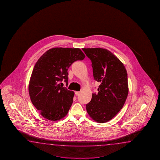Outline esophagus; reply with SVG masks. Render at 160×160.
<instances>
[{
  "label": "esophagus",
  "instance_id": "obj_1",
  "mask_svg": "<svg viewBox=\"0 0 160 160\" xmlns=\"http://www.w3.org/2000/svg\"><path fill=\"white\" fill-rule=\"evenodd\" d=\"M80 94V92H75V94L76 95H78Z\"/></svg>",
  "mask_w": 160,
  "mask_h": 160
}]
</instances>
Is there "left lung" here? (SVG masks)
Listing matches in <instances>:
<instances>
[{
	"instance_id": "left-lung-1",
	"label": "left lung",
	"mask_w": 160,
	"mask_h": 160,
	"mask_svg": "<svg viewBox=\"0 0 160 160\" xmlns=\"http://www.w3.org/2000/svg\"><path fill=\"white\" fill-rule=\"evenodd\" d=\"M92 61L94 79L101 84L86 105L88 115L96 122L112 119L122 108L128 95V74L118 58L102 48H82Z\"/></svg>"
}]
</instances>
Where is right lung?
<instances>
[{"label":"right lung","instance_id":"1","mask_svg":"<svg viewBox=\"0 0 160 160\" xmlns=\"http://www.w3.org/2000/svg\"><path fill=\"white\" fill-rule=\"evenodd\" d=\"M85 55L78 48H52L38 60L28 85L31 101L42 116L52 121L64 118L73 102L74 92L68 85V68Z\"/></svg>","mask_w":160,"mask_h":160}]
</instances>
